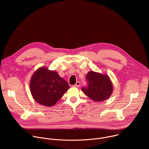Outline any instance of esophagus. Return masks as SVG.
<instances>
[{"mask_svg": "<svg viewBox=\"0 0 149 149\" xmlns=\"http://www.w3.org/2000/svg\"><path fill=\"white\" fill-rule=\"evenodd\" d=\"M80 86V82L79 81H77L75 85H74V87H79Z\"/></svg>", "mask_w": 149, "mask_h": 149, "instance_id": "1", "label": "esophagus"}]
</instances>
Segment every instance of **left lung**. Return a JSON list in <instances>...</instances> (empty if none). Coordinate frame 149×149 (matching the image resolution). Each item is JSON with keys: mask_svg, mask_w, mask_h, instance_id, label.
Masks as SVG:
<instances>
[{"mask_svg": "<svg viewBox=\"0 0 149 149\" xmlns=\"http://www.w3.org/2000/svg\"><path fill=\"white\" fill-rule=\"evenodd\" d=\"M87 86L83 87L82 91L91 100L101 102L109 98L113 88L110 77L94 71H90L86 76Z\"/></svg>", "mask_w": 149, "mask_h": 149, "instance_id": "8db88e82", "label": "left lung"}]
</instances>
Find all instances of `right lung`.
Instances as JSON below:
<instances>
[{
  "instance_id": "obj_1",
  "label": "right lung",
  "mask_w": 149,
  "mask_h": 149,
  "mask_svg": "<svg viewBox=\"0 0 149 149\" xmlns=\"http://www.w3.org/2000/svg\"><path fill=\"white\" fill-rule=\"evenodd\" d=\"M69 88L68 82L58 72L44 67L33 73L30 81L31 93L34 100L47 107L54 105Z\"/></svg>"
}]
</instances>
